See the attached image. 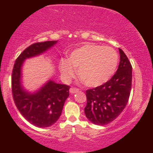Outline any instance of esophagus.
<instances>
[{
  "label": "esophagus",
  "instance_id": "esophagus-1",
  "mask_svg": "<svg viewBox=\"0 0 153 153\" xmlns=\"http://www.w3.org/2000/svg\"><path fill=\"white\" fill-rule=\"evenodd\" d=\"M70 92H71V94H75V93L78 92V89L76 88H71L70 89Z\"/></svg>",
  "mask_w": 153,
  "mask_h": 153
}]
</instances>
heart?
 <instances>
[{"mask_svg": "<svg viewBox=\"0 0 153 153\" xmlns=\"http://www.w3.org/2000/svg\"><path fill=\"white\" fill-rule=\"evenodd\" d=\"M118 62L119 55L112 47L86 44L70 52L68 59H61L59 70L68 81L75 76L77 68L85 85L98 87L113 76Z\"/></svg>", "mask_w": 153, "mask_h": 153, "instance_id": "b5f03b06", "label": "heart"}]
</instances>
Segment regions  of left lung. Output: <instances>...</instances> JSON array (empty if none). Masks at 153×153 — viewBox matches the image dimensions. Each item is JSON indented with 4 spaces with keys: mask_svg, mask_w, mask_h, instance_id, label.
Masks as SVG:
<instances>
[{
    "mask_svg": "<svg viewBox=\"0 0 153 153\" xmlns=\"http://www.w3.org/2000/svg\"><path fill=\"white\" fill-rule=\"evenodd\" d=\"M119 50L120 62L114 76L103 85L86 91L85 117L97 125H106L117 119L127 106L130 95L132 68L127 55Z\"/></svg>",
    "mask_w": 153,
    "mask_h": 153,
    "instance_id": "8db88e82",
    "label": "left lung"
}]
</instances>
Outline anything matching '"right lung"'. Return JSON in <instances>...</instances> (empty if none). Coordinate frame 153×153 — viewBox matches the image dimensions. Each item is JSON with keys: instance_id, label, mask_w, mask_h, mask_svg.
Instances as JSON below:
<instances>
[{"instance_id": "1", "label": "right lung", "mask_w": 153, "mask_h": 153, "mask_svg": "<svg viewBox=\"0 0 153 153\" xmlns=\"http://www.w3.org/2000/svg\"><path fill=\"white\" fill-rule=\"evenodd\" d=\"M57 42L47 41L28 47L16 59L12 73V94L16 106L28 122L38 127H50L58 120L69 96L70 87L50 80L36 92H29L22 85V66L26 59L44 53Z\"/></svg>"}]
</instances>
